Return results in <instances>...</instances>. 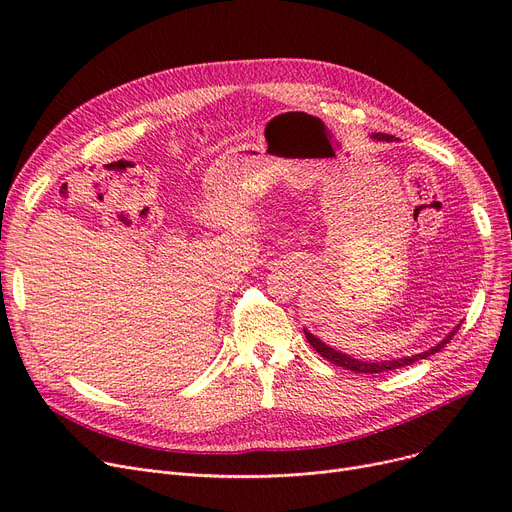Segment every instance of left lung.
<instances>
[{
	"mask_svg": "<svg viewBox=\"0 0 512 512\" xmlns=\"http://www.w3.org/2000/svg\"><path fill=\"white\" fill-rule=\"evenodd\" d=\"M371 139H373V141H382V143H394V141H396V139L392 137V134H384V132H373ZM459 328H461V324L454 326V328L446 334V338H442L436 346H432V348H429V351H425V353L411 355V357H402V359H392V361H382V363H380V361H375V363H371V361H359V359H355V357H351V355L340 353V351H336V348L328 346L326 342H321L317 336H313L307 328H305V336H307L309 344L315 348V351H317L321 357H324V359H328L330 363H334V365H338V367H344V369H351V371H355V373L371 375V373H382V371H394V369H400V367L413 365L415 361L425 359V357H429V355H436L438 351H442V348L452 340V336H454L456 332H459Z\"/></svg>",
	"mask_w": 512,
	"mask_h": 512,
	"instance_id": "left-lung-1",
	"label": "left lung"
}]
</instances>
